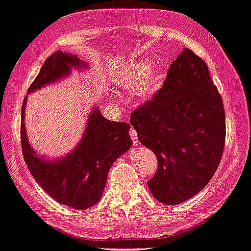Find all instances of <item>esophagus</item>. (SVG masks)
<instances>
[{
    "mask_svg": "<svg viewBox=\"0 0 251 251\" xmlns=\"http://www.w3.org/2000/svg\"><path fill=\"white\" fill-rule=\"evenodd\" d=\"M129 135H130V138H131V140H133V144H134V145H136V144H139L138 134H136L135 129H134V128H130V130H129Z\"/></svg>",
    "mask_w": 251,
    "mask_h": 251,
    "instance_id": "esophagus-1",
    "label": "esophagus"
}]
</instances>
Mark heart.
Returning a JSON list of instances; mask_svg holds the SVG:
<instances>
[{
  "instance_id": "obj_1",
  "label": "heart",
  "mask_w": 251,
  "mask_h": 251,
  "mask_svg": "<svg viewBox=\"0 0 251 251\" xmlns=\"http://www.w3.org/2000/svg\"><path fill=\"white\" fill-rule=\"evenodd\" d=\"M162 72L157 64L139 61L126 66L117 78V85L126 91H134L136 99L141 101L152 98L161 88Z\"/></svg>"
}]
</instances>
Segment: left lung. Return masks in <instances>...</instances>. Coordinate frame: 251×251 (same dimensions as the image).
I'll use <instances>...</instances> for the list:
<instances>
[{"label":"left lung","mask_w":251,"mask_h":251,"mask_svg":"<svg viewBox=\"0 0 251 251\" xmlns=\"http://www.w3.org/2000/svg\"><path fill=\"white\" fill-rule=\"evenodd\" d=\"M130 125L157 157L148 182L155 199L182 204L210 182L225 148L226 116L209 68L194 52L178 54L161 90L131 112Z\"/></svg>","instance_id":"obj_1"}]
</instances>
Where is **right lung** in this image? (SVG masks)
I'll use <instances>...</instances> for the list:
<instances>
[{"label":"right lung","mask_w":251,"mask_h":251,"mask_svg":"<svg viewBox=\"0 0 251 251\" xmlns=\"http://www.w3.org/2000/svg\"><path fill=\"white\" fill-rule=\"evenodd\" d=\"M86 62L76 54L56 51L45 61L40 73L29 88L28 94L54 84L72 74L73 69L85 71ZM22 108L21 138L24 160L36 182L52 199L72 209L85 210L94 206L102 197L111 166L131 146L130 126L108 121L101 115L100 107L90 111L81 140L67 155L47 160L40 156L26 136L25 106Z\"/></svg>","instance_id":"right-lung-1"}]
</instances>
